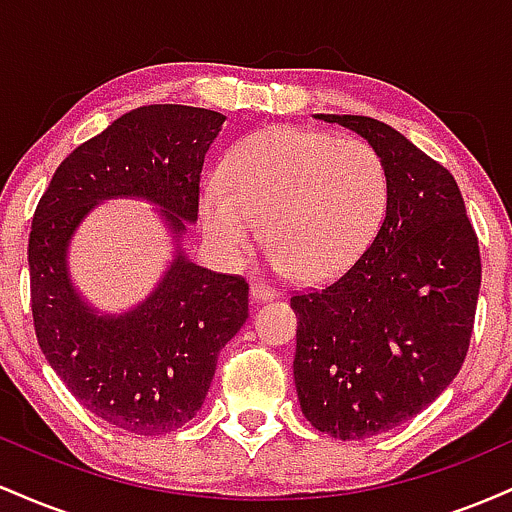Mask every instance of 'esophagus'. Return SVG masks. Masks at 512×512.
<instances>
[{
    "label": "esophagus",
    "mask_w": 512,
    "mask_h": 512,
    "mask_svg": "<svg viewBox=\"0 0 512 512\" xmlns=\"http://www.w3.org/2000/svg\"><path fill=\"white\" fill-rule=\"evenodd\" d=\"M279 296V291L272 289V286L262 284V281H255V284L250 286V298L255 303H264V301H272V298Z\"/></svg>",
    "instance_id": "1"
}]
</instances>
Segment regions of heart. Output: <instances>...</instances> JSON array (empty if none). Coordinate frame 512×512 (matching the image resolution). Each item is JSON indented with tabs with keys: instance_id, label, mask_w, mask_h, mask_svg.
<instances>
[{
	"instance_id": "obj_1",
	"label": "heart",
	"mask_w": 512,
	"mask_h": 512,
	"mask_svg": "<svg viewBox=\"0 0 512 512\" xmlns=\"http://www.w3.org/2000/svg\"><path fill=\"white\" fill-rule=\"evenodd\" d=\"M387 197L385 163L370 144L272 127L228 156L221 180L202 190L199 216L223 257H238L262 223L276 267L317 284L361 257L385 219Z\"/></svg>"
}]
</instances>
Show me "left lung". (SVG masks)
<instances>
[{
	"label": "left lung",
	"instance_id": "1",
	"mask_svg": "<svg viewBox=\"0 0 512 512\" xmlns=\"http://www.w3.org/2000/svg\"><path fill=\"white\" fill-rule=\"evenodd\" d=\"M383 158L390 197L373 243L322 289L296 293V378L317 431L361 440L419 414L460 373L481 286L479 240L452 175L363 115H317Z\"/></svg>",
	"mask_w": 512,
	"mask_h": 512
}]
</instances>
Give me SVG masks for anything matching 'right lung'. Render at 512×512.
Instances as JSON below:
<instances>
[{
    "label": "right lung",
    "instance_id": "1",
    "mask_svg": "<svg viewBox=\"0 0 512 512\" xmlns=\"http://www.w3.org/2000/svg\"><path fill=\"white\" fill-rule=\"evenodd\" d=\"M223 122L190 105L129 110L64 158L33 214L28 267L40 351L91 414L137 436L170 433L197 414L219 351L248 320L243 276L199 267L180 248ZM117 196L156 203L176 255L137 309L101 316L73 289L66 252L87 211Z\"/></svg>",
    "mask_w": 512,
    "mask_h": 512
}]
</instances>
